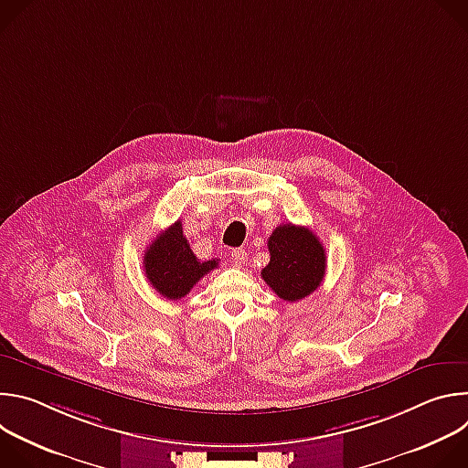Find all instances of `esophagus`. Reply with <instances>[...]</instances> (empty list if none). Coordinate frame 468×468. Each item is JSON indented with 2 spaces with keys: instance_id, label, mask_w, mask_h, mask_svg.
<instances>
[{
  "instance_id": "esophagus-1",
  "label": "esophagus",
  "mask_w": 468,
  "mask_h": 468,
  "mask_svg": "<svg viewBox=\"0 0 468 468\" xmlns=\"http://www.w3.org/2000/svg\"><path fill=\"white\" fill-rule=\"evenodd\" d=\"M231 257L237 266H242L246 261V251L242 248H235V250H231Z\"/></svg>"
}]
</instances>
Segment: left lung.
I'll return each instance as SVG.
<instances>
[{
  "instance_id": "obj_1",
  "label": "left lung",
  "mask_w": 468,
  "mask_h": 468,
  "mask_svg": "<svg viewBox=\"0 0 468 468\" xmlns=\"http://www.w3.org/2000/svg\"><path fill=\"white\" fill-rule=\"evenodd\" d=\"M271 262L261 276L282 300L298 302L313 294L325 274V250L303 226L282 224L269 239Z\"/></svg>"
}]
</instances>
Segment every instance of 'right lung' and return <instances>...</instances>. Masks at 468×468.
Listing matches in <instances>:
<instances>
[{
	"mask_svg": "<svg viewBox=\"0 0 468 468\" xmlns=\"http://www.w3.org/2000/svg\"><path fill=\"white\" fill-rule=\"evenodd\" d=\"M218 269V259L199 261L186 237L181 222L165 229L144 251V271L152 287L168 300H179L207 272Z\"/></svg>",
	"mask_w": 468,
	"mask_h": 468,
	"instance_id": "1",
	"label": "right lung"
}]
</instances>
